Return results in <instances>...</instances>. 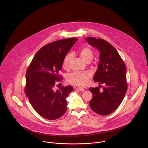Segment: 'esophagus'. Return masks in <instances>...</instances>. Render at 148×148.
Segmentation results:
<instances>
[{
  "label": "esophagus",
  "mask_w": 148,
  "mask_h": 148,
  "mask_svg": "<svg viewBox=\"0 0 148 148\" xmlns=\"http://www.w3.org/2000/svg\"><path fill=\"white\" fill-rule=\"evenodd\" d=\"M77 90H78V91H81V92H83L84 91V89L83 88H81V87H77Z\"/></svg>",
  "instance_id": "obj_1"
}]
</instances>
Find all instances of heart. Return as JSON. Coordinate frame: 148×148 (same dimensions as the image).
<instances>
[{
    "label": "heart",
    "instance_id": "b5f03b06",
    "mask_svg": "<svg viewBox=\"0 0 148 148\" xmlns=\"http://www.w3.org/2000/svg\"><path fill=\"white\" fill-rule=\"evenodd\" d=\"M79 55L82 59L85 62L90 60L93 58V52L89 47L83 48L79 52ZM71 58V55L68 53L64 58L63 62V67L64 69H67L69 65V62ZM91 75L90 73L88 71L84 72H74L67 77V81L76 86H84L88 82V80Z\"/></svg>",
    "mask_w": 148,
    "mask_h": 148
}]
</instances>
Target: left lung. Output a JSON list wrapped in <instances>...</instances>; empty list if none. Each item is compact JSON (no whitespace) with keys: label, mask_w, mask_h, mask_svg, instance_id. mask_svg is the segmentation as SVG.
<instances>
[{"label":"left lung","mask_w":148,"mask_h":148,"mask_svg":"<svg viewBox=\"0 0 148 148\" xmlns=\"http://www.w3.org/2000/svg\"><path fill=\"white\" fill-rule=\"evenodd\" d=\"M85 40L100 53L98 69L93 77L100 85L89 88L93 95L89 106L96 114L108 115L117 109L126 95V67L116 49L107 41L92 37ZM101 84L105 86L101 91Z\"/></svg>","instance_id":"left-lung-1"}]
</instances>
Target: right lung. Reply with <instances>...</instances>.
<instances>
[{
  "mask_svg": "<svg viewBox=\"0 0 148 148\" xmlns=\"http://www.w3.org/2000/svg\"><path fill=\"white\" fill-rule=\"evenodd\" d=\"M78 40L76 37L60 40L42 47L34 55L26 73L25 94L34 110L49 120L60 118L66 112L67 100L71 86L54 90L56 81L61 79L64 57Z\"/></svg>",
  "mask_w": 148,
  "mask_h": 148,
  "instance_id": "add662e5",
  "label": "right lung"
}]
</instances>
